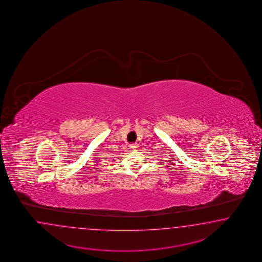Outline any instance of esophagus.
I'll return each instance as SVG.
<instances>
[{
    "mask_svg": "<svg viewBox=\"0 0 262 262\" xmlns=\"http://www.w3.org/2000/svg\"><path fill=\"white\" fill-rule=\"evenodd\" d=\"M129 147H130L132 149H136V148H138V144H130Z\"/></svg>",
    "mask_w": 262,
    "mask_h": 262,
    "instance_id": "obj_1",
    "label": "esophagus"
}]
</instances>
